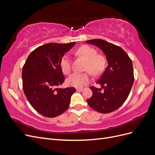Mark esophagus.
<instances>
[{
    "label": "esophagus",
    "mask_w": 155,
    "mask_h": 155,
    "mask_svg": "<svg viewBox=\"0 0 155 155\" xmlns=\"http://www.w3.org/2000/svg\"><path fill=\"white\" fill-rule=\"evenodd\" d=\"M76 90H77V91H82L84 89H83L82 88H77Z\"/></svg>",
    "instance_id": "obj_1"
}]
</instances>
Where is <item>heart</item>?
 I'll use <instances>...</instances> for the list:
<instances>
[{"label":"heart","instance_id":"heart-1","mask_svg":"<svg viewBox=\"0 0 155 155\" xmlns=\"http://www.w3.org/2000/svg\"><path fill=\"white\" fill-rule=\"evenodd\" d=\"M77 53L87 61L85 68L86 71H89L94 74H99L104 70L106 65L105 57L101 54H97V51L94 48L88 45H83L77 50ZM60 66L64 73L68 74L70 73L71 71L70 57L68 55L63 56L60 62ZM90 80L91 77L88 73H74L67 78L66 82L70 86L82 87L87 84Z\"/></svg>","mask_w":155,"mask_h":155}]
</instances>
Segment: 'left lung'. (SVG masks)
<instances>
[{
  "mask_svg": "<svg viewBox=\"0 0 155 155\" xmlns=\"http://www.w3.org/2000/svg\"><path fill=\"white\" fill-rule=\"evenodd\" d=\"M96 45L105 55L108 66L97 82L104 89L91 87L93 96L87 100L96 111L107 114L115 111L127 100L134 82L132 61L121 47L101 39L86 41Z\"/></svg>",
  "mask_w": 155,
  "mask_h": 155,
  "instance_id": "1",
  "label": "left lung"
}]
</instances>
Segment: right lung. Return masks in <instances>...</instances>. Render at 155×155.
Listing matches in <instances>:
<instances>
[{
  "label": "right lung",
  "mask_w": 155,
  "mask_h": 155,
  "mask_svg": "<svg viewBox=\"0 0 155 155\" xmlns=\"http://www.w3.org/2000/svg\"><path fill=\"white\" fill-rule=\"evenodd\" d=\"M75 44L47 43L36 48L28 56L22 69L23 89L27 100L38 113L55 117L70 105L74 87L58 88L64 82L60 62Z\"/></svg>",
  "instance_id": "add662e5"
}]
</instances>
